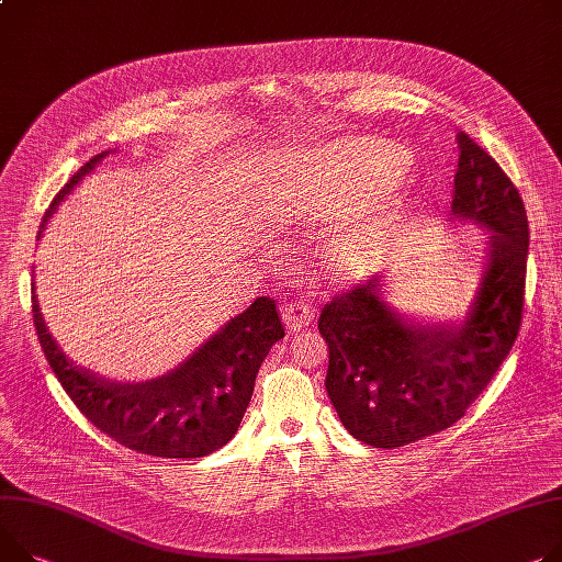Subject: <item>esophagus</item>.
<instances>
[{
    "mask_svg": "<svg viewBox=\"0 0 562 562\" xmlns=\"http://www.w3.org/2000/svg\"><path fill=\"white\" fill-rule=\"evenodd\" d=\"M313 317H315V308L308 306L306 301H290V304H283V322L290 333L311 326Z\"/></svg>",
    "mask_w": 562,
    "mask_h": 562,
    "instance_id": "34e87169",
    "label": "esophagus"
}]
</instances>
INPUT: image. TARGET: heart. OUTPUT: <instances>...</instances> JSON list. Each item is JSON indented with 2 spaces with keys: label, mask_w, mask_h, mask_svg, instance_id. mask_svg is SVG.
Instances as JSON below:
<instances>
[{
  "label": "heart",
  "mask_w": 562,
  "mask_h": 562,
  "mask_svg": "<svg viewBox=\"0 0 562 562\" xmlns=\"http://www.w3.org/2000/svg\"><path fill=\"white\" fill-rule=\"evenodd\" d=\"M405 155L380 139H341L308 153L285 202L304 213L341 215L330 251L341 270L371 263L403 211Z\"/></svg>",
  "instance_id": "obj_1"
}]
</instances>
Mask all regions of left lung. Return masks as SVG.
Returning <instances> with one entry per match:
<instances>
[{
  "mask_svg": "<svg viewBox=\"0 0 562 562\" xmlns=\"http://www.w3.org/2000/svg\"><path fill=\"white\" fill-rule=\"evenodd\" d=\"M450 223L486 234L482 279L463 317L423 322L386 299L371 277L324 306L326 392L349 435L401 448L457 423L506 360L522 324L529 225L520 193L499 164L457 133Z\"/></svg>",
  "mask_w": 562,
  "mask_h": 562,
  "instance_id": "left-lung-1",
  "label": "left lung"
}]
</instances>
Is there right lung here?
<instances>
[{"mask_svg": "<svg viewBox=\"0 0 562 562\" xmlns=\"http://www.w3.org/2000/svg\"><path fill=\"white\" fill-rule=\"evenodd\" d=\"M80 166L42 218L37 240L58 204L105 159ZM33 322L49 367L67 396L116 443L161 459H198L223 448L238 431L254 394V380L272 344L283 339L274 299L258 296L176 369L153 380L116 382L76 367L60 351L40 313L33 283Z\"/></svg>", "mask_w": 562, "mask_h": 562, "instance_id": "add662e5", "label": "right lung"}]
</instances>
